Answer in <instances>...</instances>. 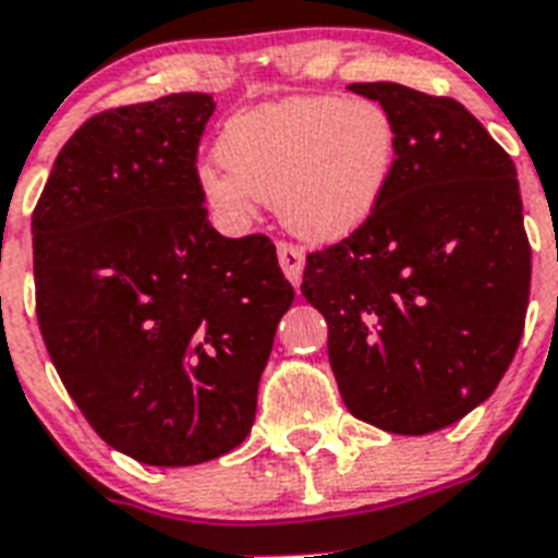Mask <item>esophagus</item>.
I'll list each match as a JSON object with an SVG mask.
<instances>
[{
  "label": "esophagus",
  "mask_w": 558,
  "mask_h": 558,
  "mask_svg": "<svg viewBox=\"0 0 558 558\" xmlns=\"http://www.w3.org/2000/svg\"><path fill=\"white\" fill-rule=\"evenodd\" d=\"M276 254H279V265H282L284 276H288V282L293 288L302 284V274H304V254L295 245L290 243H279L276 245Z\"/></svg>",
  "instance_id": "34e87169"
}]
</instances>
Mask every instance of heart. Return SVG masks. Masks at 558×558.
Masks as SVG:
<instances>
[{
	"label": "heart",
	"instance_id": "obj_1",
	"mask_svg": "<svg viewBox=\"0 0 558 558\" xmlns=\"http://www.w3.org/2000/svg\"><path fill=\"white\" fill-rule=\"evenodd\" d=\"M397 147V122L377 100L284 97L226 120L220 170L201 167L198 184L223 218L248 220L263 201L295 236L338 243L377 211Z\"/></svg>",
	"mask_w": 558,
	"mask_h": 558
}]
</instances>
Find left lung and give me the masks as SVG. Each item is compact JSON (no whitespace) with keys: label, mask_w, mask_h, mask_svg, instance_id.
<instances>
[{"label":"left lung","mask_w":558,"mask_h":558,"mask_svg":"<svg viewBox=\"0 0 558 558\" xmlns=\"http://www.w3.org/2000/svg\"><path fill=\"white\" fill-rule=\"evenodd\" d=\"M397 122L377 211L307 256L302 295L327 318L349 413L399 436L456 425L492 397L520 347L531 245L511 156L461 102L352 83Z\"/></svg>","instance_id":"left-lung-1"}]
</instances>
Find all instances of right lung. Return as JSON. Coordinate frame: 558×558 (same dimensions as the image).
Returning <instances> with one entry per match:
<instances>
[{
  "label": "right lung",
  "instance_id": "obj_1",
  "mask_svg": "<svg viewBox=\"0 0 558 558\" xmlns=\"http://www.w3.org/2000/svg\"><path fill=\"white\" fill-rule=\"evenodd\" d=\"M211 95L102 111L58 153L33 211L36 313L58 377L113 450L192 466L243 445L293 304L268 236L206 220Z\"/></svg>",
  "mask_w": 558,
  "mask_h": 558
}]
</instances>
